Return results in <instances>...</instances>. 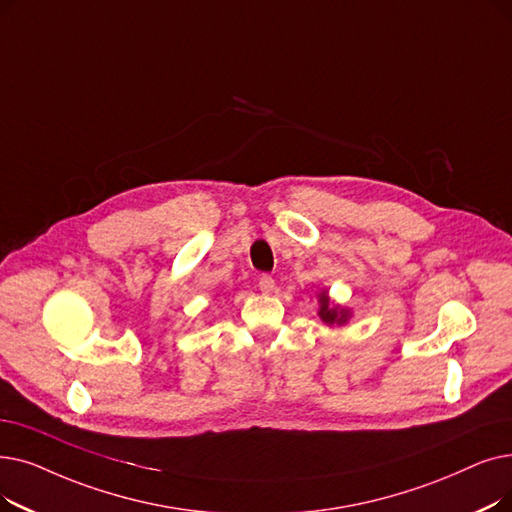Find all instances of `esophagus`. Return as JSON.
Instances as JSON below:
<instances>
[{"label":"esophagus","instance_id":"obj_1","mask_svg":"<svg viewBox=\"0 0 512 512\" xmlns=\"http://www.w3.org/2000/svg\"><path fill=\"white\" fill-rule=\"evenodd\" d=\"M274 288H276V282H274L272 276L263 274V276L259 278V291H261V293H272Z\"/></svg>","mask_w":512,"mask_h":512}]
</instances>
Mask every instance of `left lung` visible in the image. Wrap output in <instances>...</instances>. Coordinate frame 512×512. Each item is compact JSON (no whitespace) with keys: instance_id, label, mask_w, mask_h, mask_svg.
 <instances>
[{"instance_id":"8db88e82","label":"left lung","mask_w":512,"mask_h":512,"mask_svg":"<svg viewBox=\"0 0 512 512\" xmlns=\"http://www.w3.org/2000/svg\"><path fill=\"white\" fill-rule=\"evenodd\" d=\"M318 305H320L318 307L320 320L330 328L332 326H345L353 316V311L349 307H345L341 303H335L328 297V288H320V291H318Z\"/></svg>"}]
</instances>
